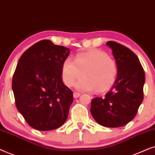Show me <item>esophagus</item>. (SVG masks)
<instances>
[{
    "instance_id": "obj_1",
    "label": "esophagus",
    "mask_w": 155,
    "mask_h": 155,
    "mask_svg": "<svg viewBox=\"0 0 155 155\" xmlns=\"http://www.w3.org/2000/svg\"><path fill=\"white\" fill-rule=\"evenodd\" d=\"M73 95H74V98H79V97L80 96V95H81V94H80V93H78V92H74Z\"/></svg>"
}]
</instances>
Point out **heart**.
<instances>
[{
  "instance_id": "obj_1",
  "label": "heart",
  "mask_w": 155,
  "mask_h": 155,
  "mask_svg": "<svg viewBox=\"0 0 155 155\" xmlns=\"http://www.w3.org/2000/svg\"><path fill=\"white\" fill-rule=\"evenodd\" d=\"M64 82L68 86L76 84L80 91H92L96 88L98 92L108 90L116 78L117 69L114 59L104 51L91 49L86 52L76 55L73 60L67 57L64 61L61 68Z\"/></svg>"
}]
</instances>
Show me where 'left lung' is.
<instances>
[{
    "label": "left lung",
    "instance_id": "obj_1",
    "mask_svg": "<svg viewBox=\"0 0 155 155\" xmlns=\"http://www.w3.org/2000/svg\"><path fill=\"white\" fill-rule=\"evenodd\" d=\"M117 69L113 87L104 98L92 99L91 113L98 124L108 127L126 125L135 117L143 101L145 74L137 55L119 44L108 41Z\"/></svg>",
    "mask_w": 155,
    "mask_h": 155
}]
</instances>
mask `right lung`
Instances as JSON below:
<instances>
[{"mask_svg":"<svg viewBox=\"0 0 155 155\" xmlns=\"http://www.w3.org/2000/svg\"><path fill=\"white\" fill-rule=\"evenodd\" d=\"M69 53V48L43 40L18 61L12 81L15 106L34 129L52 130L67 120L74 98L63 83L61 68Z\"/></svg>","mask_w":155,"mask_h":155,"instance_id":"add662e5","label":"right lung"}]
</instances>
